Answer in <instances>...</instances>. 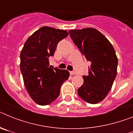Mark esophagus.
Returning <instances> with one entry per match:
<instances>
[{
	"instance_id": "1",
	"label": "esophagus",
	"mask_w": 133,
	"mask_h": 133,
	"mask_svg": "<svg viewBox=\"0 0 133 133\" xmlns=\"http://www.w3.org/2000/svg\"><path fill=\"white\" fill-rule=\"evenodd\" d=\"M70 75H75V74H76V72H75V71H70Z\"/></svg>"
}]
</instances>
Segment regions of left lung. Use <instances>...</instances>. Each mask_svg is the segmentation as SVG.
I'll use <instances>...</instances> for the list:
<instances>
[{"mask_svg":"<svg viewBox=\"0 0 133 133\" xmlns=\"http://www.w3.org/2000/svg\"><path fill=\"white\" fill-rule=\"evenodd\" d=\"M69 35L86 59L91 63L89 75L83 77L84 83L78 89V95L87 103L97 104L107 97L117 76L118 58L115 50L97 29L71 30Z\"/></svg>","mask_w":133,"mask_h":133,"instance_id":"obj_1","label":"left lung"}]
</instances>
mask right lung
I'll list each match as a JSON object with an SVG mask.
<instances>
[{
	"instance_id": "obj_1",
	"label": "right lung",
	"mask_w": 133,
	"mask_h": 133,
	"mask_svg": "<svg viewBox=\"0 0 133 133\" xmlns=\"http://www.w3.org/2000/svg\"><path fill=\"white\" fill-rule=\"evenodd\" d=\"M69 35L67 31L43 26L25 42L21 52V71L27 92L36 104L44 106L55 101L69 72L52 69L49 58L54 55L57 44Z\"/></svg>"
}]
</instances>
